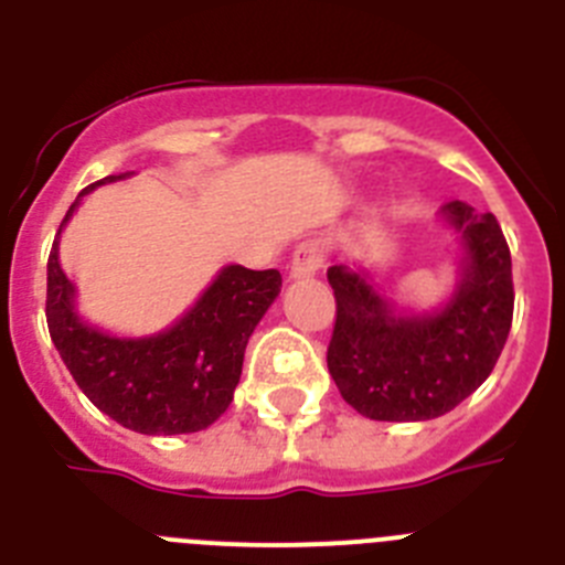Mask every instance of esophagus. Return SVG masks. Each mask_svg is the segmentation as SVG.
<instances>
[{"label":"esophagus","instance_id":"obj_1","mask_svg":"<svg viewBox=\"0 0 565 565\" xmlns=\"http://www.w3.org/2000/svg\"><path fill=\"white\" fill-rule=\"evenodd\" d=\"M319 268H322V252H319L317 243H302V246H297V252L291 257V277H313Z\"/></svg>","mask_w":565,"mask_h":565}]
</instances>
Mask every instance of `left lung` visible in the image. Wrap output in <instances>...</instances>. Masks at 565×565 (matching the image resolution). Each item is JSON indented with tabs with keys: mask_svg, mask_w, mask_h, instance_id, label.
Masks as SVG:
<instances>
[{
	"mask_svg": "<svg viewBox=\"0 0 565 565\" xmlns=\"http://www.w3.org/2000/svg\"><path fill=\"white\" fill-rule=\"evenodd\" d=\"M467 252L452 299L436 313L398 317L364 271L328 268L337 322L328 371L353 411L376 422H427L476 393L512 328V257L495 214L441 206Z\"/></svg>",
	"mask_w": 565,
	"mask_h": 565,
	"instance_id": "1",
	"label": "left lung"
}]
</instances>
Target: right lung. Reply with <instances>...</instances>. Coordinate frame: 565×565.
Returning a JSON list of instances; mask_svg holds the SVG:
<instances>
[{
    "mask_svg": "<svg viewBox=\"0 0 565 565\" xmlns=\"http://www.w3.org/2000/svg\"><path fill=\"white\" fill-rule=\"evenodd\" d=\"M124 178L127 172L109 174L82 194ZM76 206L78 201L67 209L62 226ZM58 234L47 257L44 313L50 339L84 396L127 430L143 436L206 430L232 404L248 337L282 286L277 268L226 266L169 331L121 339L78 319L73 282L58 266Z\"/></svg>",
    "mask_w": 565,
    "mask_h": 565,
    "instance_id": "obj_1",
    "label": "right lung"
}]
</instances>
